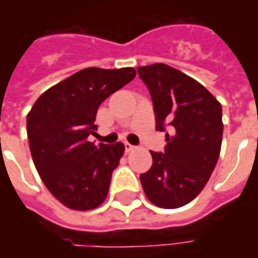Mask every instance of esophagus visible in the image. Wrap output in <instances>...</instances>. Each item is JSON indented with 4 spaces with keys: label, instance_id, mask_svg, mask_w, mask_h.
Listing matches in <instances>:
<instances>
[{
    "label": "esophagus",
    "instance_id": "1",
    "mask_svg": "<svg viewBox=\"0 0 258 258\" xmlns=\"http://www.w3.org/2000/svg\"><path fill=\"white\" fill-rule=\"evenodd\" d=\"M124 149H125V152H127V153H130V152L134 151L135 146L131 145V144H128V142H124Z\"/></svg>",
    "mask_w": 258,
    "mask_h": 258
}]
</instances>
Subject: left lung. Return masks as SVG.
I'll use <instances>...</instances> for the list:
<instances>
[{"label": "left lung", "instance_id": "1", "mask_svg": "<svg viewBox=\"0 0 258 258\" xmlns=\"http://www.w3.org/2000/svg\"><path fill=\"white\" fill-rule=\"evenodd\" d=\"M164 152L151 151L152 167L140 179L148 199L163 209L188 205L210 178L222 141L221 103L196 80L164 63L141 66Z\"/></svg>", "mask_w": 258, "mask_h": 258}]
</instances>
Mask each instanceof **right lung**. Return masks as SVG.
Returning <instances> with one entry per match:
<instances>
[{
	"mask_svg": "<svg viewBox=\"0 0 258 258\" xmlns=\"http://www.w3.org/2000/svg\"><path fill=\"white\" fill-rule=\"evenodd\" d=\"M135 77L133 68L80 70L42 94L27 114V137L48 190L73 210L105 200L124 145L90 142L102 102Z\"/></svg>",
	"mask_w": 258,
	"mask_h": 258,
	"instance_id": "add662e5",
	"label": "right lung"
}]
</instances>
